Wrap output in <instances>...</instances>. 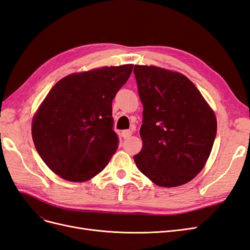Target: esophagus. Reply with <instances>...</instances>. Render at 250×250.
<instances>
[{
    "mask_svg": "<svg viewBox=\"0 0 250 250\" xmlns=\"http://www.w3.org/2000/svg\"><path fill=\"white\" fill-rule=\"evenodd\" d=\"M132 135V130H123L122 131V137L124 139H128Z\"/></svg>",
    "mask_w": 250,
    "mask_h": 250,
    "instance_id": "34e87169",
    "label": "esophagus"
}]
</instances>
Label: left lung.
Here are the masks:
<instances>
[{"label": "left lung", "instance_id": "obj_1", "mask_svg": "<svg viewBox=\"0 0 250 250\" xmlns=\"http://www.w3.org/2000/svg\"><path fill=\"white\" fill-rule=\"evenodd\" d=\"M143 124L139 170L160 187L185 185L203 169L217 133L214 111L185 75L134 65Z\"/></svg>", "mask_w": 250, "mask_h": 250}]
</instances>
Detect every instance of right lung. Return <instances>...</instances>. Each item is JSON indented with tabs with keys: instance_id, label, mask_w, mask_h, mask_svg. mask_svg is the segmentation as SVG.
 I'll return each instance as SVG.
<instances>
[{
	"instance_id": "1",
	"label": "right lung",
	"mask_w": 250,
	"mask_h": 250,
	"mask_svg": "<svg viewBox=\"0 0 250 250\" xmlns=\"http://www.w3.org/2000/svg\"><path fill=\"white\" fill-rule=\"evenodd\" d=\"M133 64L103 66L69 75L51 88L32 122V139L42 160L69 181L99 174L118 149L111 103Z\"/></svg>"
}]
</instances>
